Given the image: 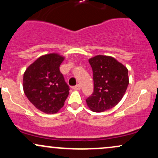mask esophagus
<instances>
[{"mask_svg": "<svg viewBox=\"0 0 158 158\" xmlns=\"http://www.w3.org/2000/svg\"><path fill=\"white\" fill-rule=\"evenodd\" d=\"M73 88L74 90H80L81 89V86H80V85L77 84V85H75V86H73Z\"/></svg>", "mask_w": 158, "mask_h": 158, "instance_id": "esophagus-1", "label": "esophagus"}]
</instances>
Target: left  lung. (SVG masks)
<instances>
[{"label":"left lung","instance_id":"left-lung-1","mask_svg":"<svg viewBox=\"0 0 158 158\" xmlns=\"http://www.w3.org/2000/svg\"><path fill=\"white\" fill-rule=\"evenodd\" d=\"M93 70L94 92L86 102L94 112L114 108L126 93L129 78L128 69L111 56L98 55L89 59Z\"/></svg>","mask_w":158,"mask_h":158}]
</instances>
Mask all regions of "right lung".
<instances>
[{"instance_id": "1", "label": "right lung", "mask_w": 158, "mask_h": 158, "mask_svg": "<svg viewBox=\"0 0 158 158\" xmlns=\"http://www.w3.org/2000/svg\"><path fill=\"white\" fill-rule=\"evenodd\" d=\"M64 57L58 53L41 56L27 68L23 88L30 102L46 114L57 113L64 106L69 94L59 67Z\"/></svg>"}]
</instances>
